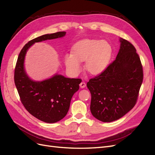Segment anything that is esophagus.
Instances as JSON below:
<instances>
[{"instance_id":"34e87169","label":"esophagus","mask_w":155,"mask_h":155,"mask_svg":"<svg viewBox=\"0 0 155 155\" xmlns=\"http://www.w3.org/2000/svg\"><path fill=\"white\" fill-rule=\"evenodd\" d=\"M79 86L81 88H85L86 87V83L85 81H81V83L79 84Z\"/></svg>"}]
</instances>
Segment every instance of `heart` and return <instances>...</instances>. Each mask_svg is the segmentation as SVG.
<instances>
[{"label":"heart","mask_w":155,"mask_h":155,"mask_svg":"<svg viewBox=\"0 0 155 155\" xmlns=\"http://www.w3.org/2000/svg\"><path fill=\"white\" fill-rule=\"evenodd\" d=\"M112 54V46L108 41L85 39L73 46L72 53L65 55L64 63L70 72L78 74L81 68L79 61H85L87 71L92 74H98L107 67Z\"/></svg>","instance_id":"1"}]
</instances>
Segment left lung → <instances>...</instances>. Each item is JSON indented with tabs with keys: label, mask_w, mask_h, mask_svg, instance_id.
<instances>
[{
	"label": "left lung",
	"mask_w": 155,
	"mask_h": 155,
	"mask_svg": "<svg viewBox=\"0 0 155 155\" xmlns=\"http://www.w3.org/2000/svg\"><path fill=\"white\" fill-rule=\"evenodd\" d=\"M120 42L116 59L87 84L91 94V113L104 122L118 120L133 109L143 81L137 50L128 41L121 38Z\"/></svg>",
	"instance_id": "1"
}]
</instances>
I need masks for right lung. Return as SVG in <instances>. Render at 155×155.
Listing matches in <instances>:
<instances>
[{"mask_svg":"<svg viewBox=\"0 0 155 155\" xmlns=\"http://www.w3.org/2000/svg\"><path fill=\"white\" fill-rule=\"evenodd\" d=\"M65 34V31H58L30 41L21 50L14 72V81L22 105L32 116L46 123L57 122L67 115L72 97L78 91L81 79L57 74L43 81H34L25 71V57L34 43L62 37Z\"/></svg>","mask_w":155,"mask_h":155,"instance_id":"1","label":"right lung"}]
</instances>
